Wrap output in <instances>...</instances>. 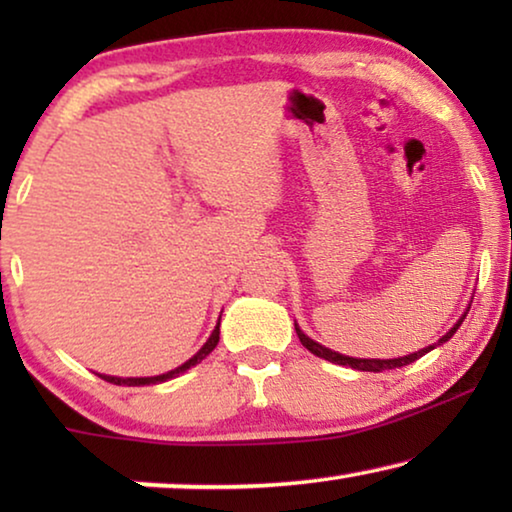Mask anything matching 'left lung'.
Segmentation results:
<instances>
[{"label": "left lung", "instance_id": "left-lung-1", "mask_svg": "<svg viewBox=\"0 0 512 512\" xmlns=\"http://www.w3.org/2000/svg\"><path fill=\"white\" fill-rule=\"evenodd\" d=\"M468 310H471V307H468ZM468 310H466L464 314H461V319L457 321V324H454V326L450 328V331H447V333L443 335V338H440V340L436 342V345H429V347L419 349V352H415V354L401 356V359H354V356L338 354V352H333V349H328V347H324V345H319V342H314L312 338H307V335L298 328V324H296V333H298L300 342H303V347H305V349H310V352H312L314 356H321V359H326V361H331V363H338V366H349V368H354V370H366V373H382V370H391V368L408 366V363L417 361L419 356H424L426 352H431V349H436L438 345H443V342L450 340L452 335L457 333V328L461 326V321L466 319Z\"/></svg>", "mask_w": 512, "mask_h": 512}]
</instances>
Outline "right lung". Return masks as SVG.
I'll return each instance as SVG.
<instances>
[{"label":"right lung","instance_id":"add662e5","mask_svg":"<svg viewBox=\"0 0 512 512\" xmlns=\"http://www.w3.org/2000/svg\"><path fill=\"white\" fill-rule=\"evenodd\" d=\"M221 321V319H219ZM219 345V324H216V328L212 331V335H209V340L202 345V349L195 356H191L186 363H181L179 368L170 370V373H163V375H156V377H114V375H100L102 380H107L111 384H128V387H144V384H158V382H167L172 380V377H177L181 373H186L188 368L195 366V363H200L205 356L212 352V349Z\"/></svg>","mask_w":512,"mask_h":512}]
</instances>
